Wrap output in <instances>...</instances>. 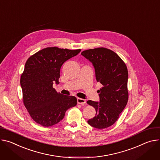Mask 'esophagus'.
<instances>
[{
	"mask_svg": "<svg viewBox=\"0 0 160 160\" xmlns=\"http://www.w3.org/2000/svg\"><path fill=\"white\" fill-rule=\"evenodd\" d=\"M78 100V103L79 104H81V105H84L86 103V100L84 99H82V98H78L77 99Z\"/></svg>",
	"mask_w": 160,
	"mask_h": 160,
	"instance_id": "1",
	"label": "esophagus"
}]
</instances>
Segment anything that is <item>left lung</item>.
Returning <instances> with one entry per match:
<instances>
[{"instance_id":"8db88e82","label":"left lung","mask_w":160,"mask_h":160,"mask_svg":"<svg viewBox=\"0 0 160 160\" xmlns=\"http://www.w3.org/2000/svg\"><path fill=\"white\" fill-rule=\"evenodd\" d=\"M81 55L92 63L96 80L103 86L97 92L100 101L87 102L96 110L95 116L88 123L98 129L108 128L118 120L128 102L127 67L116 52L105 48L85 50Z\"/></svg>"}]
</instances>
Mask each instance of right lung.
Segmentation results:
<instances>
[{"label": "right lung", "instance_id": "1", "mask_svg": "<svg viewBox=\"0 0 160 160\" xmlns=\"http://www.w3.org/2000/svg\"><path fill=\"white\" fill-rule=\"evenodd\" d=\"M80 51L46 48L26 62L20 79L23 100L31 118L41 125L48 127L56 125L63 119L67 109L76 105L75 97L57 93L52 84H59L63 63Z\"/></svg>", "mask_w": 160, "mask_h": 160}]
</instances>
